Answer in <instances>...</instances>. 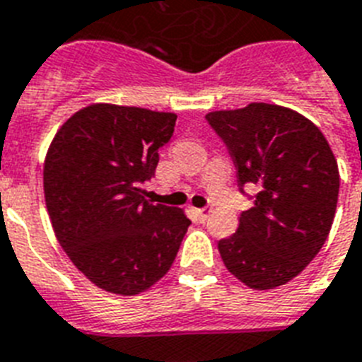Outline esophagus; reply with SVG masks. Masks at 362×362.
Returning <instances> with one entry per match:
<instances>
[{"label":"esophagus","mask_w":362,"mask_h":362,"mask_svg":"<svg viewBox=\"0 0 362 362\" xmlns=\"http://www.w3.org/2000/svg\"><path fill=\"white\" fill-rule=\"evenodd\" d=\"M196 215H198L199 222H205L211 215V207H202V209H196Z\"/></svg>","instance_id":"obj_1"}]
</instances>
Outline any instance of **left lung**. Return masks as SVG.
<instances>
[{
	"label": "left lung",
	"instance_id": "left-lung-1",
	"mask_svg": "<svg viewBox=\"0 0 362 362\" xmlns=\"http://www.w3.org/2000/svg\"><path fill=\"white\" fill-rule=\"evenodd\" d=\"M205 119L226 144L239 190H256L235 233L218 241L222 262L252 290L290 282L322 250L337 211L340 175L325 136L276 104L252 103Z\"/></svg>",
	"mask_w": 362,
	"mask_h": 362
}]
</instances>
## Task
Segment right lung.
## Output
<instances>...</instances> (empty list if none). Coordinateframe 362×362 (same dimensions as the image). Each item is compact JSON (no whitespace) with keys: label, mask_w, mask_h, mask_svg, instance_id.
<instances>
[{"label":"right lung","mask_w":362,"mask_h":362,"mask_svg":"<svg viewBox=\"0 0 362 362\" xmlns=\"http://www.w3.org/2000/svg\"><path fill=\"white\" fill-rule=\"evenodd\" d=\"M175 119L91 104L63 123L48 149L45 198L57 241L110 293L136 296L163 279L190 226L183 211L153 205L141 190L155 177Z\"/></svg>","instance_id":"obj_1"}]
</instances>
